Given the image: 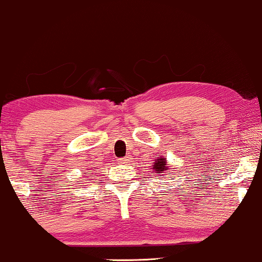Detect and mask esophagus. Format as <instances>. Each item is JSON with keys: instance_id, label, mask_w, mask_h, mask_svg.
<instances>
[{"instance_id": "34e87169", "label": "esophagus", "mask_w": 262, "mask_h": 262, "mask_svg": "<svg viewBox=\"0 0 262 262\" xmlns=\"http://www.w3.org/2000/svg\"><path fill=\"white\" fill-rule=\"evenodd\" d=\"M129 159H130V156H125V158L119 159V161H121L122 164H127V162L129 161Z\"/></svg>"}]
</instances>
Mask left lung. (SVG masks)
<instances>
[{"mask_svg":"<svg viewBox=\"0 0 262 262\" xmlns=\"http://www.w3.org/2000/svg\"><path fill=\"white\" fill-rule=\"evenodd\" d=\"M152 169H154V171H155L156 173H161V171L167 170L166 169V159L159 158L158 160L155 161L154 167H152Z\"/></svg>","mask_w":262,"mask_h":262,"instance_id":"8db88e82","label":"left lung"}]
</instances>
